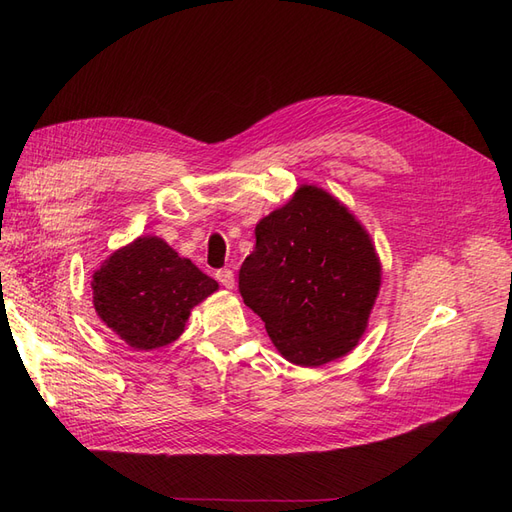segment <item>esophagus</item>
<instances>
[{
	"instance_id": "34e87169",
	"label": "esophagus",
	"mask_w": 512,
	"mask_h": 512,
	"mask_svg": "<svg viewBox=\"0 0 512 512\" xmlns=\"http://www.w3.org/2000/svg\"><path fill=\"white\" fill-rule=\"evenodd\" d=\"M215 277H218V282H220L224 288H228V290L235 288V273H232L230 269H220L218 273H215Z\"/></svg>"
}]
</instances>
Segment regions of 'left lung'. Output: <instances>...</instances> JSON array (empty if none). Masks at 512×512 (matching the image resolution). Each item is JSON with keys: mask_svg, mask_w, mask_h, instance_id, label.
Here are the masks:
<instances>
[{"mask_svg": "<svg viewBox=\"0 0 512 512\" xmlns=\"http://www.w3.org/2000/svg\"><path fill=\"white\" fill-rule=\"evenodd\" d=\"M382 284V265L365 226L318 185H299L286 205L256 224L243 260L245 305L286 361L320 367L352 352Z\"/></svg>", "mask_w": 512, "mask_h": 512, "instance_id": "1", "label": "left lung"}]
</instances>
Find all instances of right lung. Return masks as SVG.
Here are the masks:
<instances>
[{
  "mask_svg": "<svg viewBox=\"0 0 512 512\" xmlns=\"http://www.w3.org/2000/svg\"><path fill=\"white\" fill-rule=\"evenodd\" d=\"M218 282L160 237H138L108 256L91 277L98 318L134 350L173 344L192 309Z\"/></svg>",
  "mask_w": 512,
  "mask_h": 512,
  "instance_id": "1",
  "label": "right lung"
}]
</instances>
